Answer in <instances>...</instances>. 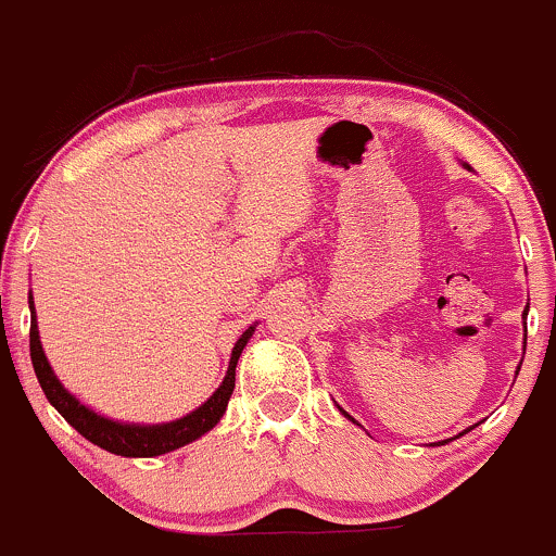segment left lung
<instances>
[{"label":"left lung","mask_w":556,"mask_h":556,"mask_svg":"<svg viewBox=\"0 0 556 556\" xmlns=\"http://www.w3.org/2000/svg\"><path fill=\"white\" fill-rule=\"evenodd\" d=\"M465 166H467V163H465ZM467 168H469V166H467ZM528 308H530V306H526V311H522V319H528ZM526 340H528V327H526ZM517 371H520V369H517ZM338 408H340V414H345V417H348V419H351V422H353V425H358V422H356V419H353V417H351V414H348L343 406H338ZM469 430H472V427H467V430H465V432H469ZM465 432H459V435H465ZM441 443H446V441H441Z\"/></svg>","instance_id":"obj_1"}]
</instances>
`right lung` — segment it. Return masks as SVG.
Segmentation results:
<instances>
[{
	"label": "right lung",
	"mask_w": 556,
	"mask_h": 556,
	"mask_svg": "<svg viewBox=\"0 0 556 556\" xmlns=\"http://www.w3.org/2000/svg\"><path fill=\"white\" fill-rule=\"evenodd\" d=\"M28 308H30V364H34L36 380H39L41 390H45L47 401L63 414V419L71 427H76L87 441L94 446L110 451V454L129 456V459H148V456H161L168 451H176L187 443L198 441L200 435L213 430L222 422L224 412L231 399V390H235V369L237 362L242 356V348L248 345V340L253 338L255 325H250L245 332L240 334L235 348H231L229 367L224 375L222 386L216 388V393L211 395L205 404H200L194 412L185 414L179 419H170V422H157V425H139V422H121V419H110L105 414L94 412L87 404L76 399L63 382L54 375L52 364L47 362V353L41 348L39 340V325H36V308H34V295H28Z\"/></svg>",
	"instance_id": "1"
}]
</instances>
